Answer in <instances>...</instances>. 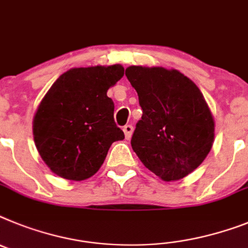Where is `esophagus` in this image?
<instances>
[{
	"label": "esophagus",
	"mask_w": 248,
	"mask_h": 248,
	"mask_svg": "<svg viewBox=\"0 0 248 248\" xmlns=\"http://www.w3.org/2000/svg\"><path fill=\"white\" fill-rule=\"evenodd\" d=\"M123 130H124V134H125V138L126 139H130L132 138V134H133V125H130V124H128V125H125L124 128H123Z\"/></svg>",
	"instance_id": "1"
}]
</instances>
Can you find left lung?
Wrapping results in <instances>:
<instances>
[{"label": "left lung", "mask_w": 248, "mask_h": 248, "mask_svg": "<svg viewBox=\"0 0 248 248\" xmlns=\"http://www.w3.org/2000/svg\"><path fill=\"white\" fill-rule=\"evenodd\" d=\"M125 75L143 110L130 141L133 150L163 181L185 178L206 159L215 139L204 96L178 70L129 66Z\"/></svg>", "instance_id": "1"}]
</instances>
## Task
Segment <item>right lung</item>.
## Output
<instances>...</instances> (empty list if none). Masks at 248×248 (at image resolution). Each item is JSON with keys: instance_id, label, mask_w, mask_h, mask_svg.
<instances>
[{"instance_id": "obj_1", "label": "right lung", "mask_w": 248, "mask_h": 248, "mask_svg": "<svg viewBox=\"0 0 248 248\" xmlns=\"http://www.w3.org/2000/svg\"><path fill=\"white\" fill-rule=\"evenodd\" d=\"M124 75L119 63L75 67L52 84L33 118L35 145L55 174L84 181L98 172L110 145L124 139L107 95Z\"/></svg>"}]
</instances>
